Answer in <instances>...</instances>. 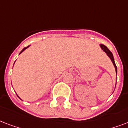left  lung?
I'll return each instance as SVG.
<instances>
[{"instance_id": "obj_1", "label": "left lung", "mask_w": 128, "mask_h": 128, "mask_svg": "<svg viewBox=\"0 0 128 128\" xmlns=\"http://www.w3.org/2000/svg\"><path fill=\"white\" fill-rule=\"evenodd\" d=\"M100 46H101V48H102V49L104 51L105 53H107V55H108V56L110 58L111 61H112L113 64H114V65L115 67V69H116V75H117V67H116V63H115V61H114V56H113V54L111 52L110 50H109V48L107 47L106 46H105L104 44H100Z\"/></svg>"}]
</instances>
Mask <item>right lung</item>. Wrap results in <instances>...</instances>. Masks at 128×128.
Here are the masks:
<instances>
[{"mask_svg":"<svg viewBox=\"0 0 128 128\" xmlns=\"http://www.w3.org/2000/svg\"><path fill=\"white\" fill-rule=\"evenodd\" d=\"M30 46V45H28V46H26V47H24V48H23V49H22V50H21V51H20V53H19V54H20V53H22V52H23L24 50H25V49H26V48H28V46ZM18 98H19V97H18Z\"/></svg>","mask_w":128,"mask_h":128,"instance_id":"1","label":"right lung"}]
</instances>
